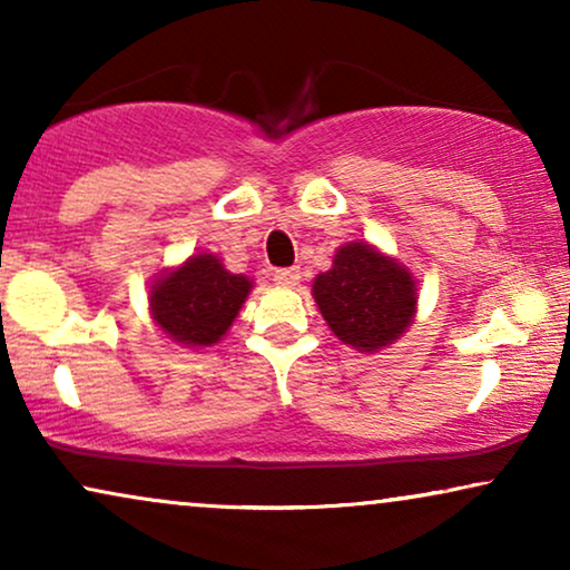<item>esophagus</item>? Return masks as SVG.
I'll return each instance as SVG.
<instances>
[{
    "label": "esophagus",
    "instance_id": "1",
    "mask_svg": "<svg viewBox=\"0 0 570 570\" xmlns=\"http://www.w3.org/2000/svg\"><path fill=\"white\" fill-rule=\"evenodd\" d=\"M272 279H275L279 287H295V285H298V279H301V269L298 267L275 269V275H272Z\"/></svg>",
    "mask_w": 570,
    "mask_h": 570
}]
</instances>
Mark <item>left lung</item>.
Segmentation results:
<instances>
[{"label": "left lung", "instance_id": "8db88e82", "mask_svg": "<svg viewBox=\"0 0 570 570\" xmlns=\"http://www.w3.org/2000/svg\"><path fill=\"white\" fill-rule=\"evenodd\" d=\"M311 295L334 337L368 355L392 347L417 314V279L368 240L342 244Z\"/></svg>", "mask_w": 570, "mask_h": 570}]
</instances>
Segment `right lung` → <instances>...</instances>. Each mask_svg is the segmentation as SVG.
<instances>
[{"mask_svg": "<svg viewBox=\"0 0 570 570\" xmlns=\"http://www.w3.org/2000/svg\"><path fill=\"white\" fill-rule=\"evenodd\" d=\"M254 279L233 275L217 254L199 252L153 279L147 303L158 330L181 347L220 342L252 293Z\"/></svg>", "mask_w": 570, "mask_h": 570, "instance_id": "right-lung-1", "label": "right lung"}]
</instances>
